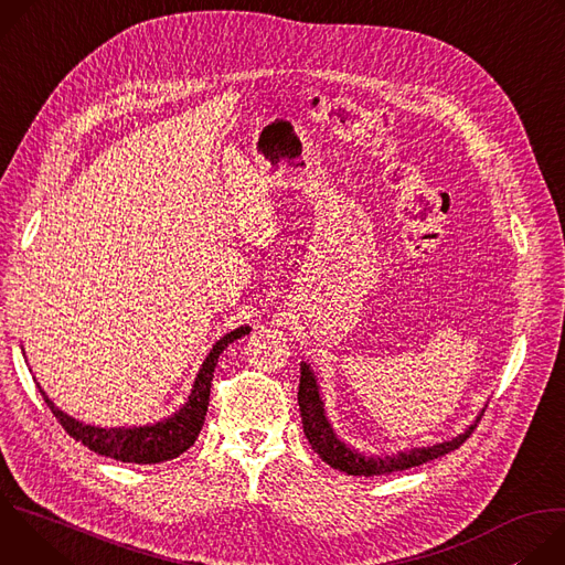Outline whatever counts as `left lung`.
I'll use <instances>...</instances> for the list:
<instances>
[{
	"label": "left lung",
	"mask_w": 565,
	"mask_h": 565,
	"mask_svg": "<svg viewBox=\"0 0 565 565\" xmlns=\"http://www.w3.org/2000/svg\"><path fill=\"white\" fill-rule=\"evenodd\" d=\"M299 412H301V425H303V434L310 443V447L319 454V458L329 462L333 469L347 471L351 476H382V473H393V471H402L409 467H418L423 462H429L434 458H440L454 449H458L476 429L482 412L478 414V418L473 420V425H469L462 434H458L451 440L445 443H436L431 447H414L407 451H397L393 456H364L355 449H351L349 445H344L338 434L333 431L329 418H327V409H324V399L319 395V384L317 377L312 373V369L301 362V377H299Z\"/></svg>",
	"instance_id": "1"
}]
</instances>
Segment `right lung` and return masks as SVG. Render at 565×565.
Returning <instances> with one entry per match:
<instances>
[{
	"mask_svg": "<svg viewBox=\"0 0 565 565\" xmlns=\"http://www.w3.org/2000/svg\"><path fill=\"white\" fill-rule=\"evenodd\" d=\"M248 333H250V327H238V329L230 331L227 335H223L212 347L207 358L203 360L185 405L174 416L160 420L156 425L111 427V429L85 425V423L66 416L64 412H60L49 399L44 388L42 386H38V388L49 405V409L57 418V423L64 427V431L71 438H75L77 443L89 447L92 451L114 458V460L138 462V465L172 460V458L181 456L183 451H188L203 429L207 405H210V386H212L214 366L218 362V355L227 349V344H232L234 340L244 338Z\"/></svg>",
	"mask_w": 565,
	"mask_h": 565,
	"instance_id": "obj_1",
	"label": "right lung"
}]
</instances>
